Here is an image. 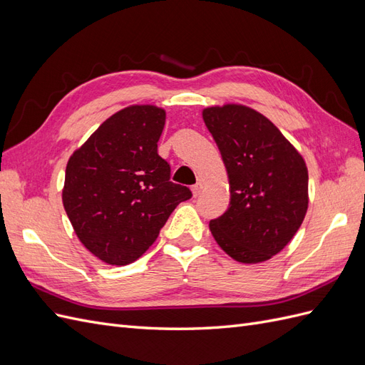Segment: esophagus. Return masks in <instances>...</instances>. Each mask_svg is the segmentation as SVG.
Segmentation results:
<instances>
[{
    "label": "esophagus",
    "mask_w": 365,
    "mask_h": 365,
    "mask_svg": "<svg viewBox=\"0 0 365 365\" xmlns=\"http://www.w3.org/2000/svg\"><path fill=\"white\" fill-rule=\"evenodd\" d=\"M204 190V184L202 182H196L193 187H192V193L193 196H200Z\"/></svg>",
    "instance_id": "esophagus-1"
}]
</instances>
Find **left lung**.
<instances>
[{
  "label": "left lung",
  "mask_w": 365,
  "mask_h": 365,
  "mask_svg": "<svg viewBox=\"0 0 365 365\" xmlns=\"http://www.w3.org/2000/svg\"><path fill=\"white\" fill-rule=\"evenodd\" d=\"M202 118L222 155L230 207L210 231L230 257L260 263L280 252L307 212V168L271 120L245 105L210 106Z\"/></svg>",
  "instance_id": "left-lung-1"
}]
</instances>
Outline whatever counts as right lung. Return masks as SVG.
Masks as SVG:
<instances>
[{
  "mask_svg": "<svg viewBox=\"0 0 365 365\" xmlns=\"http://www.w3.org/2000/svg\"><path fill=\"white\" fill-rule=\"evenodd\" d=\"M165 111L132 105L105 120L73 152L62 202L83 247L108 264L135 262L190 189L170 181L158 155Z\"/></svg>",
  "mask_w": 365,
  "mask_h": 365,
  "instance_id": "right-lung-1",
  "label": "right lung"
}]
</instances>
